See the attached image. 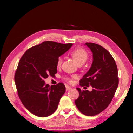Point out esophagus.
I'll return each mask as SVG.
<instances>
[{
	"instance_id": "esophagus-1",
	"label": "esophagus",
	"mask_w": 133,
	"mask_h": 133,
	"mask_svg": "<svg viewBox=\"0 0 133 133\" xmlns=\"http://www.w3.org/2000/svg\"><path fill=\"white\" fill-rule=\"evenodd\" d=\"M65 88H66V90L68 91V90H69L71 89V88L70 87H69V85H66L65 86Z\"/></svg>"
}]
</instances>
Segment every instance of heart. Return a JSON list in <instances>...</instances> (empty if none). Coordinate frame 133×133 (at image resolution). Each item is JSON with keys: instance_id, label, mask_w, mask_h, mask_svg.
<instances>
[{"instance_id": "1", "label": "heart", "mask_w": 133, "mask_h": 133, "mask_svg": "<svg viewBox=\"0 0 133 133\" xmlns=\"http://www.w3.org/2000/svg\"><path fill=\"white\" fill-rule=\"evenodd\" d=\"M71 55L72 58L75 60V62L77 63L78 65H82L83 64L85 63L89 57V54L86 50L83 48H78L74 49L71 53ZM62 63V59L61 57H59L58 59L57 65L58 66H60ZM64 79L67 80L68 82H71V79L70 78L66 76L64 78Z\"/></svg>"}]
</instances>
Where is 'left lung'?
I'll return each instance as SVG.
<instances>
[{
	"label": "left lung",
	"instance_id": "obj_1",
	"mask_svg": "<svg viewBox=\"0 0 133 133\" xmlns=\"http://www.w3.org/2000/svg\"><path fill=\"white\" fill-rule=\"evenodd\" d=\"M92 53L93 60L89 71L80 80L81 87L91 86L92 89L82 90L75 104L82 114L94 116L109 105L117 89L119 79L115 60L105 48L97 44L86 43Z\"/></svg>",
	"mask_w": 133,
	"mask_h": 133
}]
</instances>
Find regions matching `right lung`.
Wrapping results in <instances>:
<instances>
[{"label": "right lung", "mask_w": 133, "mask_h": 133, "mask_svg": "<svg viewBox=\"0 0 133 133\" xmlns=\"http://www.w3.org/2000/svg\"><path fill=\"white\" fill-rule=\"evenodd\" d=\"M73 45L46 41L28 49L20 59L15 73V83L20 100L31 113L46 117L58 108L65 92L62 83L49 86L44 79L57 73L60 55Z\"/></svg>", "instance_id": "1"}]
</instances>
